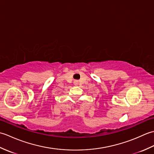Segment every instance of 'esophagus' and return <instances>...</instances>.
I'll return each mask as SVG.
<instances>
[{"mask_svg": "<svg viewBox=\"0 0 154 154\" xmlns=\"http://www.w3.org/2000/svg\"><path fill=\"white\" fill-rule=\"evenodd\" d=\"M75 85H77V81H75Z\"/></svg>", "mask_w": 154, "mask_h": 154, "instance_id": "esophagus-1", "label": "esophagus"}]
</instances>
